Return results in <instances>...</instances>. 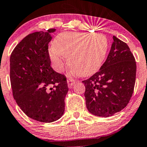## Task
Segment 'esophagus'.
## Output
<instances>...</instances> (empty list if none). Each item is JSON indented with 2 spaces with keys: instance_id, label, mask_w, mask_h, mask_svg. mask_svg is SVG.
Wrapping results in <instances>:
<instances>
[{
  "instance_id": "esophagus-1",
  "label": "esophagus",
  "mask_w": 147,
  "mask_h": 147,
  "mask_svg": "<svg viewBox=\"0 0 147 147\" xmlns=\"http://www.w3.org/2000/svg\"><path fill=\"white\" fill-rule=\"evenodd\" d=\"M76 82V80L73 79V78H69V79L67 80V83L69 86H72Z\"/></svg>"
}]
</instances>
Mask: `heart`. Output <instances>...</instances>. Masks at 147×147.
I'll return each mask as SVG.
<instances>
[{
  "label": "heart",
  "mask_w": 147,
  "mask_h": 147,
  "mask_svg": "<svg viewBox=\"0 0 147 147\" xmlns=\"http://www.w3.org/2000/svg\"><path fill=\"white\" fill-rule=\"evenodd\" d=\"M108 46V40L103 34L65 32L56 37L49 57L57 70H62L67 58L72 72L88 76L99 70Z\"/></svg>",
  "instance_id": "obj_1"
}]
</instances>
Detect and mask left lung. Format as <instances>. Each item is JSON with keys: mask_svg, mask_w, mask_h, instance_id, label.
<instances>
[{"mask_svg": "<svg viewBox=\"0 0 147 147\" xmlns=\"http://www.w3.org/2000/svg\"><path fill=\"white\" fill-rule=\"evenodd\" d=\"M135 59L125 42L113 36L106 61L87 80L84 96L88 110L99 117H110L129 103L136 80Z\"/></svg>", "mask_w": 147, "mask_h": 147, "instance_id": "obj_1", "label": "left lung"}]
</instances>
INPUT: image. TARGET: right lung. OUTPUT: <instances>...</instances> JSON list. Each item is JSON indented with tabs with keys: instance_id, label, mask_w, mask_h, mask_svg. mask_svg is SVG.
<instances>
[{
	"instance_id": "right-lung-1",
	"label": "right lung",
	"mask_w": 147,
	"mask_h": 147,
	"mask_svg": "<svg viewBox=\"0 0 147 147\" xmlns=\"http://www.w3.org/2000/svg\"><path fill=\"white\" fill-rule=\"evenodd\" d=\"M55 29L32 33L12 51L10 78L13 98L27 116L51 122L63 115L66 78L51 67L48 44Z\"/></svg>"
}]
</instances>
